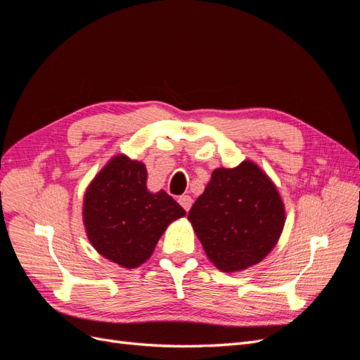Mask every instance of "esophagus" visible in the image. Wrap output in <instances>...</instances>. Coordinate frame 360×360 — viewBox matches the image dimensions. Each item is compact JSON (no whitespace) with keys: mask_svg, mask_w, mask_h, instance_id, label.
I'll list each match as a JSON object with an SVG mask.
<instances>
[{"mask_svg":"<svg viewBox=\"0 0 360 360\" xmlns=\"http://www.w3.org/2000/svg\"><path fill=\"white\" fill-rule=\"evenodd\" d=\"M179 202H180L183 209L188 212L191 209V205H192V198L189 197V195H181V197L179 198Z\"/></svg>","mask_w":360,"mask_h":360,"instance_id":"obj_1","label":"esophagus"}]
</instances>
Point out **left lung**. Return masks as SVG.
<instances>
[{
	"label": "left lung",
	"instance_id": "8db88e82",
	"mask_svg": "<svg viewBox=\"0 0 360 360\" xmlns=\"http://www.w3.org/2000/svg\"><path fill=\"white\" fill-rule=\"evenodd\" d=\"M212 263L222 271L258 264L278 243L285 207L267 174L255 162L216 168L188 214Z\"/></svg>",
	"mask_w": 360,
	"mask_h": 360
}]
</instances>
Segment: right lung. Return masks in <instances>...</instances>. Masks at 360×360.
Instances as JSON below:
<instances>
[{
    "label": "right lung",
    "mask_w": 360,
    "mask_h": 360,
    "mask_svg": "<svg viewBox=\"0 0 360 360\" xmlns=\"http://www.w3.org/2000/svg\"><path fill=\"white\" fill-rule=\"evenodd\" d=\"M184 214L165 191L147 189L146 165L126 155L108 162L84 195L86 237L102 257L124 269L146 263L167 226Z\"/></svg>",
    "instance_id": "right-lung-1"
}]
</instances>
